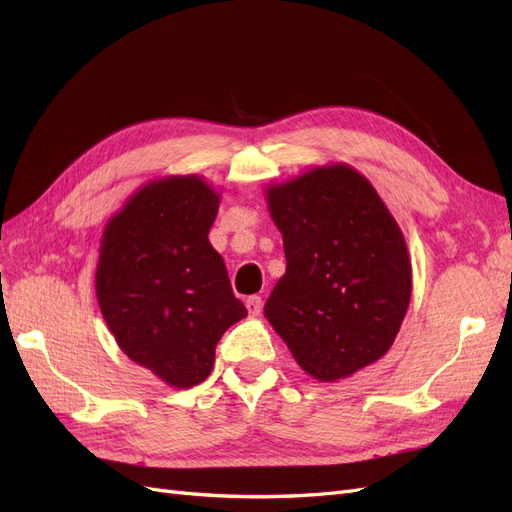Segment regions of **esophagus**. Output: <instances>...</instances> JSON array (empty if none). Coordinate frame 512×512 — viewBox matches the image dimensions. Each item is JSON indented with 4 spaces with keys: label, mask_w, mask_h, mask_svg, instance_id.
<instances>
[{
    "label": "esophagus",
    "mask_w": 512,
    "mask_h": 512,
    "mask_svg": "<svg viewBox=\"0 0 512 512\" xmlns=\"http://www.w3.org/2000/svg\"><path fill=\"white\" fill-rule=\"evenodd\" d=\"M244 304H246L248 313H251L253 317H257L261 313V306H264V300H261V296H248L244 300Z\"/></svg>",
    "instance_id": "obj_1"
}]
</instances>
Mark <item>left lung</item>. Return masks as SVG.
Returning a JSON list of instances; mask_svg holds the SVG:
<instances>
[{
    "label": "left lung",
    "mask_w": 512,
    "mask_h": 512,
    "mask_svg": "<svg viewBox=\"0 0 512 512\" xmlns=\"http://www.w3.org/2000/svg\"><path fill=\"white\" fill-rule=\"evenodd\" d=\"M287 268L264 315L300 369L337 382L377 362L412 298L403 231L373 184L345 163L266 188Z\"/></svg>",
    "instance_id": "1"
}]
</instances>
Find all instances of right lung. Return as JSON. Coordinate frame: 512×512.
Returning a JSON list of instances; mask_svg holds the SVG:
<instances>
[{
	"label": "right lung",
	"mask_w": 512,
	"mask_h": 512,
	"mask_svg": "<svg viewBox=\"0 0 512 512\" xmlns=\"http://www.w3.org/2000/svg\"><path fill=\"white\" fill-rule=\"evenodd\" d=\"M221 195L201 175L143 184L100 240L96 298L115 343L173 388L201 384L223 332L246 317L208 233Z\"/></svg>",
	"instance_id": "obj_1"
}]
</instances>
